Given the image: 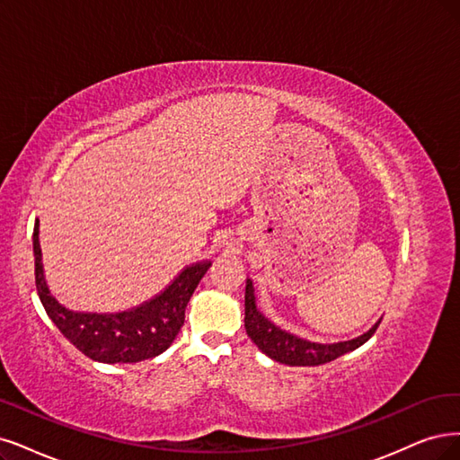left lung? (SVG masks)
Listing matches in <instances>:
<instances>
[{
  "mask_svg": "<svg viewBox=\"0 0 460 460\" xmlns=\"http://www.w3.org/2000/svg\"><path fill=\"white\" fill-rule=\"evenodd\" d=\"M253 282L246 279V296H244V328L248 337L258 345L261 352L269 358L288 366H320L328 364L339 356H343L354 349L362 347L367 339L376 333L381 320L376 326H371L360 337H354L350 341L341 343H313L307 339H301L294 333H288L275 326L273 322L263 316L258 309L256 294H253Z\"/></svg>",
  "mask_w": 460,
  "mask_h": 460,
  "instance_id": "8db88e82",
  "label": "left lung"
}]
</instances>
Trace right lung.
Segmentation results:
<instances>
[{"label": "right lung", "instance_id": "right-lung-1", "mask_svg": "<svg viewBox=\"0 0 460 460\" xmlns=\"http://www.w3.org/2000/svg\"><path fill=\"white\" fill-rule=\"evenodd\" d=\"M36 288L49 318L77 350L102 364H134L155 358L176 339L185 307L210 261L185 267L164 290L138 307L121 313H77L66 309L50 294L40 246V221L33 226Z\"/></svg>", "mask_w": 460, "mask_h": 460}]
</instances>
